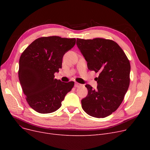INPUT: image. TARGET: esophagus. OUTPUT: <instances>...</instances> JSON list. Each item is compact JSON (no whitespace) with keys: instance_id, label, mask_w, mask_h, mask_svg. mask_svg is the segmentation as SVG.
Here are the masks:
<instances>
[{"instance_id":"34e87169","label":"esophagus","mask_w":150,"mask_h":150,"mask_svg":"<svg viewBox=\"0 0 150 150\" xmlns=\"http://www.w3.org/2000/svg\"><path fill=\"white\" fill-rule=\"evenodd\" d=\"M74 86H75V88H79V87H81V86H82V84H80V83H77V82H75Z\"/></svg>"}]
</instances>
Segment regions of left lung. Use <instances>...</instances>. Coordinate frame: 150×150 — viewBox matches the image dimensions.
Instances as JSON below:
<instances>
[{
  "mask_svg": "<svg viewBox=\"0 0 150 150\" xmlns=\"http://www.w3.org/2000/svg\"><path fill=\"white\" fill-rule=\"evenodd\" d=\"M76 45L88 62V68L99 74L97 89L89 84L81 106L88 115L104 118L121 105L130 82L129 61L121 47L110 39H77Z\"/></svg>",
  "mask_w": 150,
  "mask_h": 150,
  "instance_id": "left-lung-1",
  "label": "left lung"
}]
</instances>
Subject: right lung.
Here are the masks:
<instances>
[{"label": "right lung", "instance_id": "right-lung-1", "mask_svg": "<svg viewBox=\"0 0 150 150\" xmlns=\"http://www.w3.org/2000/svg\"><path fill=\"white\" fill-rule=\"evenodd\" d=\"M75 43V38L41 37L22 53L19 80L27 103L36 112L48 114L56 111L74 87V81L62 82L54 78V74L62 67L64 54Z\"/></svg>", "mask_w": 150, "mask_h": 150}]
</instances>
